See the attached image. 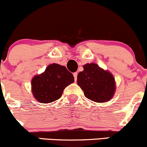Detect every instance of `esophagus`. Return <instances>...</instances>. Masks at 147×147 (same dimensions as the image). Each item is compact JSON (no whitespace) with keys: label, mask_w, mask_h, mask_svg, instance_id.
Listing matches in <instances>:
<instances>
[{"label":"esophagus","mask_w":147,"mask_h":147,"mask_svg":"<svg viewBox=\"0 0 147 147\" xmlns=\"http://www.w3.org/2000/svg\"><path fill=\"white\" fill-rule=\"evenodd\" d=\"M77 76H78V73H77V72H75V73H74V80H75V81H76V80H77Z\"/></svg>","instance_id":"34e87169"}]
</instances>
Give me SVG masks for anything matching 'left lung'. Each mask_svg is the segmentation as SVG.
Wrapping results in <instances>:
<instances>
[{"label": "left lung", "instance_id": "left-lung-1", "mask_svg": "<svg viewBox=\"0 0 147 147\" xmlns=\"http://www.w3.org/2000/svg\"><path fill=\"white\" fill-rule=\"evenodd\" d=\"M83 69L78 74L77 83L86 97L99 103L110 100L116 88L112 74L94 63L86 64Z\"/></svg>", "mask_w": 147, "mask_h": 147}]
</instances>
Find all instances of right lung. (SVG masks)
Returning <instances> with one entry per match:
<instances>
[{
    "mask_svg": "<svg viewBox=\"0 0 147 147\" xmlns=\"http://www.w3.org/2000/svg\"><path fill=\"white\" fill-rule=\"evenodd\" d=\"M74 81L73 74L65 67L50 64L44 73L31 80L33 94L41 103L53 102L60 98L64 88Z\"/></svg>",
    "mask_w": 147,
    "mask_h": 147,
    "instance_id": "add662e5",
    "label": "right lung"
}]
</instances>
